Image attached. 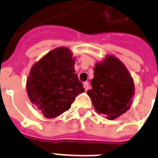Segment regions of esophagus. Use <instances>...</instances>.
<instances>
[{
  "instance_id": "34e87169",
  "label": "esophagus",
  "mask_w": 158,
  "mask_h": 158,
  "mask_svg": "<svg viewBox=\"0 0 158 158\" xmlns=\"http://www.w3.org/2000/svg\"><path fill=\"white\" fill-rule=\"evenodd\" d=\"M83 87H84V89H85V90H87L89 88H90V85H89V82H84L83 83Z\"/></svg>"
}]
</instances>
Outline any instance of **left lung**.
Segmentation results:
<instances>
[{"label":"left lung","instance_id":"8db88e82","mask_svg":"<svg viewBox=\"0 0 158 158\" xmlns=\"http://www.w3.org/2000/svg\"><path fill=\"white\" fill-rule=\"evenodd\" d=\"M92 88L87 91L95 110L108 119H114L125 113L132 105L134 83L130 73L117 57L107 55L96 62Z\"/></svg>","mask_w":158,"mask_h":158}]
</instances>
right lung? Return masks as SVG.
<instances>
[{"label": "right lung", "mask_w": 158, "mask_h": 158, "mask_svg": "<svg viewBox=\"0 0 158 158\" xmlns=\"http://www.w3.org/2000/svg\"><path fill=\"white\" fill-rule=\"evenodd\" d=\"M75 61L69 48L59 47L48 52L30 69L27 93L46 118H55L68 110L76 96L85 90L75 73Z\"/></svg>", "instance_id": "add662e5"}]
</instances>
